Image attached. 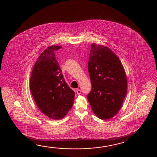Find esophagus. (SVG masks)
Wrapping results in <instances>:
<instances>
[{
    "label": "esophagus",
    "mask_w": 157,
    "mask_h": 157,
    "mask_svg": "<svg viewBox=\"0 0 157 157\" xmlns=\"http://www.w3.org/2000/svg\"><path fill=\"white\" fill-rule=\"evenodd\" d=\"M76 93L78 94V95H80L81 93V90L80 89H76Z\"/></svg>",
    "instance_id": "34e87169"
}]
</instances>
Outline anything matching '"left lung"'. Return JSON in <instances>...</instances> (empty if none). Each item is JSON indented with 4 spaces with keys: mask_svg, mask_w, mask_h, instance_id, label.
<instances>
[{
    "mask_svg": "<svg viewBox=\"0 0 157 157\" xmlns=\"http://www.w3.org/2000/svg\"><path fill=\"white\" fill-rule=\"evenodd\" d=\"M88 71L92 89L87 100L101 120L110 119L120 109L127 93L126 75L121 60L103 45L91 44Z\"/></svg>",
    "mask_w": 157,
    "mask_h": 157,
    "instance_id": "1",
    "label": "left lung"
}]
</instances>
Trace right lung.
Masks as SVG:
<instances>
[{
  "label": "right lung",
  "instance_id": "right-lung-1",
  "mask_svg": "<svg viewBox=\"0 0 157 157\" xmlns=\"http://www.w3.org/2000/svg\"><path fill=\"white\" fill-rule=\"evenodd\" d=\"M61 48L48 47L38 57L30 77V90L37 106L54 120H60L67 114L75 94L65 81L56 58L55 51Z\"/></svg>",
  "mask_w": 157,
  "mask_h": 157
}]
</instances>
